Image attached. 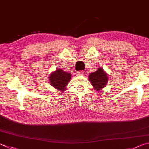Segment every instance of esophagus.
Masks as SVG:
<instances>
[{
    "label": "esophagus",
    "instance_id": "1",
    "mask_svg": "<svg viewBox=\"0 0 149 149\" xmlns=\"http://www.w3.org/2000/svg\"><path fill=\"white\" fill-rule=\"evenodd\" d=\"M77 74L79 75H84V74H85V72H84L83 70H80V71L77 72Z\"/></svg>",
    "mask_w": 149,
    "mask_h": 149
}]
</instances>
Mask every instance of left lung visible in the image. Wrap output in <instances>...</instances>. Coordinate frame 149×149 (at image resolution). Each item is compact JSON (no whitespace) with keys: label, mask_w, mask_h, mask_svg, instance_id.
<instances>
[{"label":"left lung","mask_w":149,"mask_h":149,"mask_svg":"<svg viewBox=\"0 0 149 149\" xmlns=\"http://www.w3.org/2000/svg\"><path fill=\"white\" fill-rule=\"evenodd\" d=\"M89 80L95 90H101L106 85L108 81L107 75L102 68H100L96 72L91 73L88 76Z\"/></svg>","instance_id":"obj_1"}]
</instances>
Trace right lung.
Instances as JSON below:
<instances>
[{"instance_id": "add662e5", "label": "right lung", "mask_w": 149, "mask_h": 149, "mask_svg": "<svg viewBox=\"0 0 149 149\" xmlns=\"http://www.w3.org/2000/svg\"><path fill=\"white\" fill-rule=\"evenodd\" d=\"M72 75L69 73L64 72L61 69L56 70L50 75L49 82L51 85L58 90H65V86L71 79Z\"/></svg>"}]
</instances>
